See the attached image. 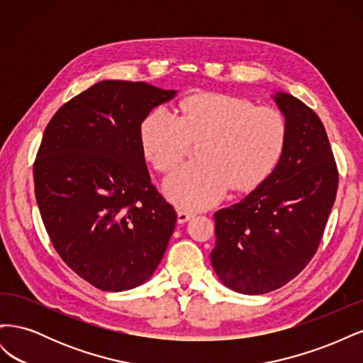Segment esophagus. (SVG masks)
Instances as JSON below:
<instances>
[{
  "mask_svg": "<svg viewBox=\"0 0 363 363\" xmlns=\"http://www.w3.org/2000/svg\"><path fill=\"white\" fill-rule=\"evenodd\" d=\"M191 218H194V213H192V212H188V211H179V212H177V219H179L180 224L188 223Z\"/></svg>",
  "mask_w": 363,
  "mask_h": 363,
  "instance_id": "34e87169",
  "label": "esophagus"
}]
</instances>
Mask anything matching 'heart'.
Here are the masks:
<instances>
[{"label":"heart","instance_id":"1","mask_svg":"<svg viewBox=\"0 0 363 363\" xmlns=\"http://www.w3.org/2000/svg\"><path fill=\"white\" fill-rule=\"evenodd\" d=\"M192 140H203L200 162L169 174L163 192L180 207L204 208L223 200L230 186L251 191L269 177L286 150L288 121L245 98L200 94L183 103L182 115L157 106L140 124L142 155L160 172L177 167Z\"/></svg>","mask_w":363,"mask_h":363}]
</instances>
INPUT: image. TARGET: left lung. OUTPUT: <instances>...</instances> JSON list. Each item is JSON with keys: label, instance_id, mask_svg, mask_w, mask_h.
<instances>
[{"label": "left lung", "instance_id": "8db88e82", "mask_svg": "<svg viewBox=\"0 0 363 363\" xmlns=\"http://www.w3.org/2000/svg\"><path fill=\"white\" fill-rule=\"evenodd\" d=\"M288 121L279 167L244 200L215 213V272L227 288L276 291L306 268L335 204L339 174L321 119L298 98L272 96Z\"/></svg>", "mask_w": 363, "mask_h": 363}]
</instances>
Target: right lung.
Wrapping results in <instances>:
<instances>
[{
  "label": "right lung",
  "mask_w": 363,
  "mask_h": 363,
  "mask_svg": "<svg viewBox=\"0 0 363 363\" xmlns=\"http://www.w3.org/2000/svg\"><path fill=\"white\" fill-rule=\"evenodd\" d=\"M175 94L104 80L65 103L43 133L33 167L43 225L62 260L101 291L147 281L177 223L139 142L142 121Z\"/></svg>",
  "instance_id": "1"
}]
</instances>
